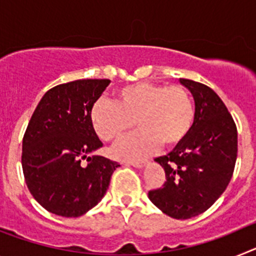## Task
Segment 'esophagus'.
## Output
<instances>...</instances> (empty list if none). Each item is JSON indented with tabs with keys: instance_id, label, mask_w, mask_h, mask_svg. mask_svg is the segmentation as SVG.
<instances>
[{
	"instance_id": "34e87169",
	"label": "esophagus",
	"mask_w": 256,
	"mask_h": 256,
	"mask_svg": "<svg viewBox=\"0 0 256 256\" xmlns=\"http://www.w3.org/2000/svg\"><path fill=\"white\" fill-rule=\"evenodd\" d=\"M126 165H132L134 168H144L146 162H126Z\"/></svg>"
}]
</instances>
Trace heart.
<instances>
[{
    "mask_svg": "<svg viewBox=\"0 0 256 256\" xmlns=\"http://www.w3.org/2000/svg\"><path fill=\"white\" fill-rule=\"evenodd\" d=\"M92 128L101 140L118 142L134 128L137 133L115 148L119 159L137 160L164 148H173L191 130L195 105L180 86L137 82L116 90L114 102L100 98L90 110Z\"/></svg>",
    "mask_w": 256,
    "mask_h": 256,
    "instance_id": "1",
    "label": "heart"
}]
</instances>
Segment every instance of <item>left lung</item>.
I'll return each instance as SVG.
<instances>
[{
  "instance_id": "left-lung-1",
  "label": "left lung",
  "mask_w": 256,
  "mask_h": 256,
  "mask_svg": "<svg viewBox=\"0 0 256 256\" xmlns=\"http://www.w3.org/2000/svg\"><path fill=\"white\" fill-rule=\"evenodd\" d=\"M180 83L194 97L195 122L186 138L155 159L166 182L148 198L166 216L188 219L209 209L227 188L237 159V130L212 88L190 79Z\"/></svg>"
}]
</instances>
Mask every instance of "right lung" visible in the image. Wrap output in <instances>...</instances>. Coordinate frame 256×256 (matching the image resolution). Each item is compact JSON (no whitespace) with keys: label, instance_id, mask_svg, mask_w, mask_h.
<instances>
[{"label":"right lung","instance_id":"add662e5","mask_svg":"<svg viewBox=\"0 0 256 256\" xmlns=\"http://www.w3.org/2000/svg\"><path fill=\"white\" fill-rule=\"evenodd\" d=\"M108 84V79H78L56 86L29 120L22 138L24 178L33 198L52 214H86L105 196L120 166L94 154L102 142L90 120L91 106Z\"/></svg>","mask_w":256,"mask_h":256}]
</instances>
